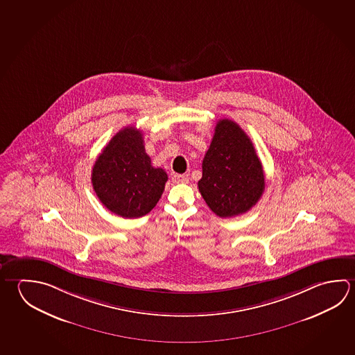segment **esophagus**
<instances>
[{
  "label": "esophagus",
  "instance_id": "esophagus-1",
  "mask_svg": "<svg viewBox=\"0 0 355 355\" xmlns=\"http://www.w3.org/2000/svg\"><path fill=\"white\" fill-rule=\"evenodd\" d=\"M172 180L175 183H188L189 177L187 175H175L172 177Z\"/></svg>",
  "mask_w": 355,
  "mask_h": 355
}]
</instances>
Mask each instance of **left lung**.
I'll return each instance as SVG.
<instances>
[{"label":"left lung","instance_id":"obj_1","mask_svg":"<svg viewBox=\"0 0 355 355\" xmlns=\"http://www.w3.org/2000/svg\"><path fill=\"white\" fill-rule=\"evenodd\" d=\"M266 180L247 133L230 119L218 121L202 163L199 192L218 217H236L261 199Z\"/></svg>","mask_w":355,"mask_h":355}]
</instances>
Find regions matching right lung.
<instances>
[{"label": "right lung", "instance_id": "1", "mask_svg": "<svg viewBox=\"0 0 355 355\" xmlns=\"http://www.w3.org/2000/svg\"><path fill=\"white\" fill-rule=\"evenodd\" d=\"M144 135L125 127L114 135L92 168L94 192L106 207L122 218L144 217L161 198L168 175L155 168L144 150Z\"/></svg>", "mask_w": 355, "mask_h": 355}]
</instances>
